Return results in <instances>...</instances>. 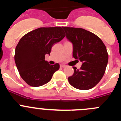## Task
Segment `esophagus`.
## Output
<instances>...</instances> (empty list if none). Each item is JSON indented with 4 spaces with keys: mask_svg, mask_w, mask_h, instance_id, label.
<instances>
[{
    "mask_svg": "<svg viewBox=\"0 0 121 121\" xmlns=\"http://www.w3.org/2000/svg\"><path fill=\"white\" fill-rule=\"evenodd\" d=\"M60 67H62V68H64V67H65L66 66L65 65H60Z\"/></svg>",
    "mask_w": 121,
    "mask_h": 121,
    "instance_id": "obj_1",
    "label": "esophagus"
}]
</instances>
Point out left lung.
Returning <instances> with one entry per match:
<instances>
[{
    "label": "left lung",
    "instance_id": "left-lung-1",
    "mask_svg": "<svg viewBox=\"0 0 121 121\" xmlns=\"http://www.w3.org/2000/svg\"><path fill=\"white\" fill-rule=\"evenodd\" d=\"M63 29L73 44V56L82 62L79 70L73 67L74 73L68 78V82L79 90L93 88L102 78L107 65L106 47L98 36L84 29L66 26Z\"/></svg>",
    "mask_w": 121,
    "mask_h": 121
}]
</instances>
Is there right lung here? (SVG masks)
Instances as JSON below:
<instances>
[{"label":"right lung","mask_w":121,"mask_h":121,"mask_svg":"<svg viewBox=\"0 0 121 121\" xmlns=\"http://www.w3.org/2000/svg\"><path fill=\"white\" fill-rule=\"evenodd\" d=\"M65 37L62 27L39 28L29 32L19 40L15 50L17 68L23 81L32 86H40L51 79L59 69V64L53 65L45 60L50 54L54 43Z\"/></svg>","instance_id":"obj_1"}]
</instances>
